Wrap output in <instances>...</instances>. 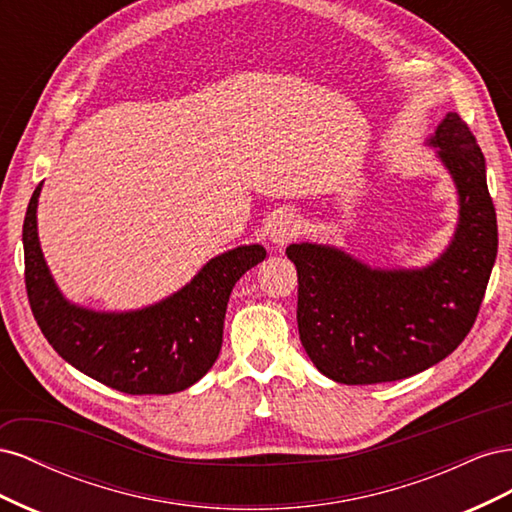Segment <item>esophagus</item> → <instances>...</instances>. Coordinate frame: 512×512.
<instances>
[{
  "instance_id": "1",
  "label": "esophagus",
  "mask_w": 512,
  "mask_h": 512,
  "mask_svg": "<svg viewBox=\"0 0 512 512\" xmlns=\"http://www.w3.org/2000/svg\"><path fill=\"white\" fill-rule=\"evenodd\" d=\"M299 228H301V222H299L297 215L282 213V215H277V218L271 222V226H269V239L275 245H286L288 241H292L294 237L299 235Z\"/></svg>"
}]
</instances>
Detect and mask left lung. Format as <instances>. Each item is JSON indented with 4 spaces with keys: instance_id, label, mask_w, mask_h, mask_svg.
I'll return each mask as SVG.
<instances>
[{
    "instance_id": "obj_1",
    "label": "left lung",
    "mask_w": 512,
    "mask_h": 512,
    "mask_svg": "<svg viewBox=\"0 0 512 512\" xmlns=\"http://www.w3.org/2000/svg\"><path fill=\"white\" fill-rule=\"evenodd\" d=\"M427 145L459 198L455 235L427 267H369L312 241L286 247L299 275L301 344L335 382H393L429 369L466 339L483 303L498 254L483 151L457 113H446Z\"/></svg>"
}]
</instances>
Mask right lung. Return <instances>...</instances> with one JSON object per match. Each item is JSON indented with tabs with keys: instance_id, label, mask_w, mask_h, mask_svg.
I'll return each mask as SVG.
<instances>
[{
	"instance_id": "obj_1",
	"label": "right lung",
	"mask_w": 512,
	"mask_h": 512,
	"mask_svg": "<svg viewBox=\"0 0 512 512\" xmlns=\"http://www.w3.org/2000/svg\"><path fill=\"white\" fill-rule=\"evenodd\" d=\"M23 222L25 286L40 331L61 359L128 395L185 391L213 367L222 348L224 316L239 277L265 260L262 245H239L211 258L192 282L132 312H96L64 297L38 239V198Z\"/></svg>"
}]
</instances>
